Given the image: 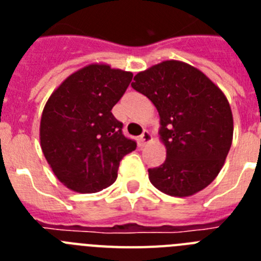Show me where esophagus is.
I'll return each instance as SVG.
<instances>
[{
    "mask_svg": "<svg viewBox=\"0 0 261 261\" xmlns=\"http://www.w3.org/2000/svg\"><path fill=\"white\" fill-rule=\"evenodd\" d=\"M150 138H151L150 132H149V130H144V132H142V135L140 136V145H141V146H144L146 142L150 141Z\"/></svg>",
    "mask_w": 261,
    "mask_h": 261,
    "instance_id": "34e87169",
    "label": "esophagus"
}]
</instances>
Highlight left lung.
Returning a JSON list of instances; mask_svg holds the SVG:
<instances>
[{
  "mask_svg": "<svg viewBox=\"0 0 261 261\" xmlns=\"http://www.w3.org/2000/svg\"><path fill=\"white\" fill-rule=\"evenodd\" d=\"M132 87L150 99L161 119L166 161L147 170L151 184L175 197L204 190L220 174L232 142L225 94L199 69L176 60L137 73Z\"/></svg>",
  "mask_w": 261,
  "mask_h": 261,
  "instance_id": "obj_1",
  "label": "left lung"
}]
</instances>
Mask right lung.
Returning <instances> with one entry per match:
<instances>
[{
	"instance_id": "obj_1",
	"label": "right lung",
	"mask_w": 261,
	"mask_h": 261,
	"mask_svg": "<svg viewBox=\"0 0 261 261\" xmlns=\"http://www.w3.org/2000/svg\"><path fill=\"white\" fill-rule=\"evenodd\" d=\"M130 71L91 64L69 75L45 103L41 150L69 190L94 193L115 183L120 161L136 141L123 135L111 110L132 81Z\"/></svg>"
}]
</instances>
